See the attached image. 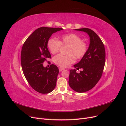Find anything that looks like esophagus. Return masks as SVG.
Listing matches in <instances>:
<instances>
[{
  "mask_svg": "<svg viewBox=\"0 0 126 126\" xmlns=\"http://www.w3.org/2000/svg\"><path fill=\"white\" fill-rule=\"evenodd\" d=\"M64 68H63V67H59V71H62V70H64Z\"/></svg>",
  "mask_w": 126,
  "mask_h": 126,
  "instance_id": "esophagus-1",
  "label": "esophagus"
}]
</instances>
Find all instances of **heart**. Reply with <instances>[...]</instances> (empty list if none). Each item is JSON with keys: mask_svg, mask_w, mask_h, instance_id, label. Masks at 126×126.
I'll return each instance as SVG.
<instances>
[{"mask_svg": "<svg viewBox=\"0 0 126 126\" xmlns=\"http://www.w3.org/2000/svg\"><path fill=\"white\" fill-rule=\"evenodd\" d=\"M48 47L51 54L58 52L61 46H68L67 55H58L54 57V62L59 66L69 67L75 62V58L81 59L88 50V45L82 38L76 33H68L63 35L58 40L55 38H51L48 41Z\"/></svg>", "mask_w": 126, "mask_h": 126, "instance_id": "obj_1", "label": "heart"}]
</instances>
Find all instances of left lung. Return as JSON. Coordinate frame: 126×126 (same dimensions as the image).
I'll return each instance as SVG.
<instances>
[{
    "instance_id": "8db88e82",
    "label": "left lung",
    "mask_w": 126,
    "mask_h": 126,
    "mask_svg": "<svg viewBox=\"0 0 126 126\" xmlns=\"http://www.w3.org/2000/svg\"><path fill=\"white\" fill-rule=\"evenodd\" d=\"M75 30L87 33L90 44L86 54L74 66L77 70H82L77 73L76 69L70 70L68 82L76 92L84 93L94 88L101 77L105 64V49L102 41L93 30L87 28Z\"/></svg>"
}]
</instances>
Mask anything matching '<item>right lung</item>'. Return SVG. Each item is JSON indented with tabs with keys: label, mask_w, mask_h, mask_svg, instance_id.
<instances>
[{
	"label": "right lung",
	"mask_w": 126,
	"mask_h": 126,
	"mask_svg": "<svg viewBox=\"0 0 126 126\" xmlns=\"http://www.w3.org/2000/svg\"><path fill=\"white\" fill-rule=\"evenodd\" d=\"M62 28L42 27L37 29L26 39L21 52V64L25 77L29 84L37 92L48 94L55 89L58 68L54 64L44 67L43 63L51 58L47 44L52 33Z\"/></svg>",
	"instance_id": "1"
}]
</instances>
